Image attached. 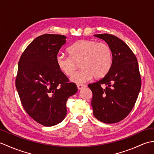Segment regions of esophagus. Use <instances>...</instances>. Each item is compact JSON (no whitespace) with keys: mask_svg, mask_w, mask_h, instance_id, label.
Segmentation results:
<instances>
[{"mask_svg":"<svg viewBox=\"0 0 154 154\" xmlns=\"http://www.w3.org/2000/svg\"><path fill=\"white\" fill-rule=\"evenodd\" d=\"M85 87H86L85 85H83V84H79V85H77V89H79V90L82 89H83V88H85Z\"/></svg>","mask_w":154,"mask_h":154,"instance_id":"1","label":"esophagus"}]
</instances>
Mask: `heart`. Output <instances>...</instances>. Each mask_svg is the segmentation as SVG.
<instances>
[{
  "mask_svg": "<svg viewBox=\"0 0 154 154\" xmlns=\"http://www.w3.org/2000/svg\"><path fill=\"white\" fill-rule=\"evenodd\" d=\"M69 55L58 54L56 65L62 73L71 76L80 64V71L71 77L77 83L86 82L94 77L100 79L109 73L112 64V53L105 42L94 40H82L75 42L67 49Z\"/></svg>",
  "mask_w": 154,
  "mask_h": 154,
  "instance_id": "1",
  "label": "heart"
}]
</instances>
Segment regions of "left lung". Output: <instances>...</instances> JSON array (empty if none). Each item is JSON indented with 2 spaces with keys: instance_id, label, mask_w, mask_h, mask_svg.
I'll use <instances>...</instances> for the list:
<instances>
[{
  "instance_id": "left-lung-1",
  "label": "left lung",
  "mask_w": 154,
  "mask_h": 154,
  "mask_svg": "<svg viewBox=\"0 0 154 154\" xmlns=\"http://www.w3.org/2000/svg\"><path fill=\"white\" fill-rule=\"evenodd\" d=\"M94 36L110 46L112 64L105 77L88 85L93 93V115L104 123H116L128 115L138 97L142 82L138 63L131 49L115 35L101 34Z\"/></svg>"
}]
</instances>
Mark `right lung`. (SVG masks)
<instances>
[{"label":"right lung","mask_w":154,"mask_h":154,"mask_svg":"<svg viewBox=\"0 0 154 154\" xmlns=\"http://www.w3.org/2000/svg\"><path fill=\"white\" fill-rule=\"evenodd\" d=\"M65 38L60 34L40 35L28 45L18 62L15 84L21 103L29 116L45 126L64 119L67 99L77 91L55 61Z\"/></svg>","instance_id":"1"}]
</instances>
